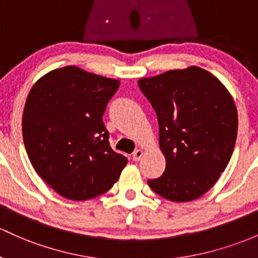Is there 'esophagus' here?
<instances>
[{"mask_svg":"<svg viewBox=\"0 0 258 258\" xmlns=\"http://www.w3.org/2000/svg\"><path fill=\"white\" fill-rule=\"evenodd\" d=\"M143 155H144V151H143V150H140V149H138V150H135L134 154H133V156H132L133 161H135V162L140 161V160L143 159Z\"/></svg>","mask_w":258,"mask_h":258,"instance_id":"34e87169","label":"esophagus"}]
</instances>
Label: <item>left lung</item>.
<instances>
[{"label": "left lung", "mask_w": 258, "mask_h": 258, "mask_svg": "<svg viewBox=\"0 0 258 258\" xmlns=\"http://www.w3.org/2000/svg\"><path fill=\"white\" fill-rule=\"evenodd\" d=\"M159 121L166 168L148 184L172 202L207 193L226 168L237 137V110L225 86L197 66L138 82Z\"/></svg>", "instance_id": "left-lung-1"}]
</instances>
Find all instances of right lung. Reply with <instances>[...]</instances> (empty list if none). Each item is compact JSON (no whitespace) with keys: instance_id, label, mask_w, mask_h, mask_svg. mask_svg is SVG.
<instances>
[{"instance_id":"add662e5","label":"right lung","mask_w":258,"mask_h":258,"mask_svg":"<svg viewBox=\"0 0 258 258\" xmlns=\"http://www.w3.org/2000/svg\"><path fill=\"white\" fill-rule=\"evenodd\" d=\"M118 80L65 66L44 75L27 97L23 141L33 167L60 196L87 201L118 181L128 159L110 148L102 117Z\"/></svg>"}]
</instances>
